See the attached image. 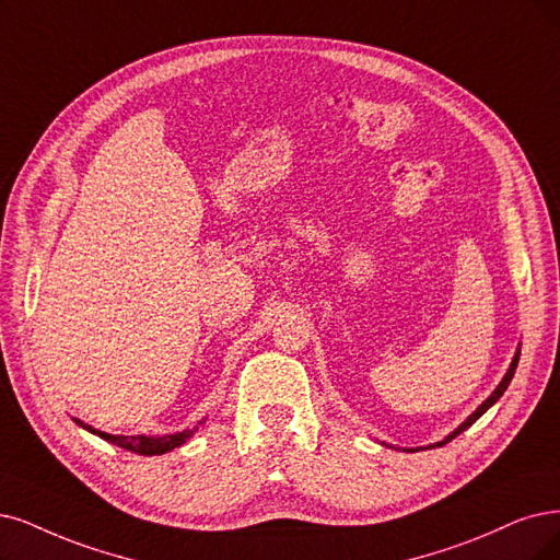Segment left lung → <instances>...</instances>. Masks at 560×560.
<instances>
[{
  "label": "left lung",
  "mask_w": 560,
  "mask_h": 560,
  "mask_svg": "<svg viewBox=\"0 0 560 560\" xmlns=\"http://www.w3.org/2000/svg\"><path fill=\"white\" fill-rule=\"evenodd\" d=\"M516 364H520V348H516V353H514V358H512V362H510V369H508V374L503 376V381L499 383V387H495L493 392H491V397L487 399V401H482V406H478V410H475L472 412V416H468L466 418V422H462L457 429H454L452 433H450V436L445 439V441H441V443H436V445H431V447H441V445H445V443H450L452 439H457L459 436V433L462 431H466L475 420H480L482 416H485V412L495 404V401H499L501 397H503V392L508 389V385H510V381H512V376H514V371H516ZM408 452H412V450H408Z\"/></svg>",
  "instance_id": "8db88e82"
}]
</instances>
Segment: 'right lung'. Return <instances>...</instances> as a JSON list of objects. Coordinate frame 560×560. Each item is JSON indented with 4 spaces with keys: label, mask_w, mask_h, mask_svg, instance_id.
Masks as SVG:
<instances>
[{
    "label": "right lung",
    "mask_w": 560,
    "mask_h": 560,
    "mask_svg": "<svg viewBox=\"0 0 560 560\" xmlns=\"http://www.w3.org/2000/svg\"><path fill=\"white\" fill-rule=\"evenodd\" d=\"M75 424H80L82 429H88L90 433H96V436L103 439V441H108V443H113L117 447H124V450L136 452V454H144V457H152V454L171 452V450L184 445L198 431V427H194V429L177 431V433H165V436H144V433H140V436H115V433L98 431V429H94V427H90L85 422H80V420H75ZM198 424H202V422H198Z\"/></svg>",
    "instance_id": "add662e5"
}]
</instances>
